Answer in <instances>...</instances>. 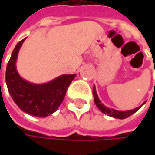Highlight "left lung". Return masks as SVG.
I'll return each instance as SVG.
<instances>
[{"label": "left lung", "mask_w": 155, "mask_h": 155, "mask_svg": "<svg viewBox=\"0 0 155 155\" xmlns=\"http://www.w3.org/2000/svg\"><path fill=\"white\" fill-rule=\"evenodd\" d=\"M92 93H93V97H94V102H95V104H96V106L98 107V108H99L102 113L107 114L108 116L111 117L118 118V119H124V118L128 117L129 116H131L132 114H134L135 112H137V110L145 103V102H143L141 106L137 107V108H134V109H131V110H126V111L117 110V109H114V108L106 107L103 103H101V100H100L99 97H98V94H97V91H96V87H95V85L93 86Z\"/></svg>", "instance_id": "left-lung-1"}]
</instances>
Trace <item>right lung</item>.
<instances>
[{
  "instance_id": "add662e5",
  "label": "right lung",
  "mask_w": 155,
  "mask_h": 155,
  "mask_svg": "<svg viewBox=\"0 0 155 155\" xmlns=\"http://www.w3.org/2000/svg\"><path fill=\"white\" fill-rule=\"evenodd\" d=\"M26 38L16 45L6 68V84L12 100L23 112L46 117L57 110L66 91L76 74H63L46 83H33L18 73L16 63L19 49Z\"/></svg>"
}]
</instances>
